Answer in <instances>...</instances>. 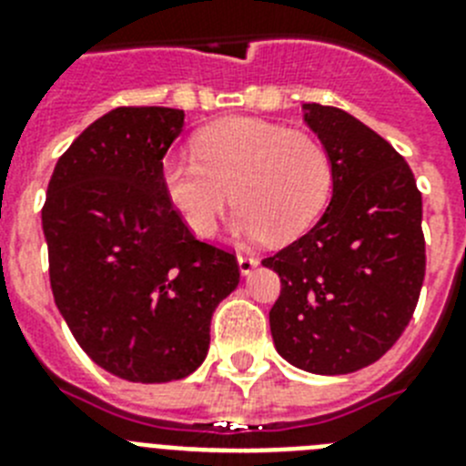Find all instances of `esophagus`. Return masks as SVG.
Instances as JSON below:
<instances>
[{"instance_id":"34e87169","label":"esophagus","mask_w":466,"mask_h":466,"mask_svg":"<svg viewBox=\"0 0 466 466\" xmlns=\"http://www.w3.org/2000/svg\"><path fill=\"white\" fill-rule=\"evenodd\" d=\"M257 266H258V258L257 257H247V254H240V257H238V268H240L242 278H247V275H252Z\"/></svg>"}]
</instances>
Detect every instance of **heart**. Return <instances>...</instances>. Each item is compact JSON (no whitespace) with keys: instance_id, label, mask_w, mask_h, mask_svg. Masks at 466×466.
Here are the masks:
<instances>
[{"instance_id":"obj_1","label":"heart","mask_w":466,"mask_h":466,"mask_svg":"<svg viewBox=\"0 0 466 466\" xmlns=\"http://www.w3.org/2000/svg\"><path fill=\"white\" fill-rule=\"evenodd\" d=\"M160 187L196 238L217 233L230 196L240 240L289 242L306 233L331 196V158L319 139L257 118L203 127L193 154L160 160Z\"/></svg>"}]
</instances>
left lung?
Segmentation results:
<instances>
[{"mask_svg": "<svg viewBox=\"0 0 466 466\" xmlns=\"http://www.w3.org/2000/svg\"><path fill=\"white\" fill-rule=\"evenodd\" d=\"M333 187L306 236L263 258L282 291L270 333L282 360L343 376L380 360L409 327L425 279L422 196L409 163L360 118L303 105Z\"/></svg>", "mask_w": 466, "mask_h": 466, "instance_id": "8db88e82", "label": "left lung"}]
</instances>
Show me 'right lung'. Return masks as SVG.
Instances as JSON below:
<instances>
[{
  "label": "right lung",
  "mask_w": 466,
  "mask_h": 466,
  "mask_svg": "<svg viewBox=\"0 0 466 466\" xmlns=\"http://www.w3.org/2000/svg\"><path fill=\"white\" fill-rule=\"evenodd\" d=\"M184 111L118 106L60 156L41 209L56 306L86 355L127 382L203 364L214 308L240 282L236 257L200 242L160 187Z\"/></svg>",
  "instance_id": "right-lung-1"
}]
</instances>
